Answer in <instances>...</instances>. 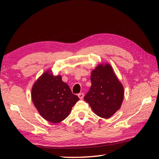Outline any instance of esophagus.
<instances>
[{
	"label": "esophagus",
	"instance_id": "34e87169",
	"mask_svg": "<svg viewBox=\"0 0 159 159\" xmlns=\"http://www.w3.org/2000/svg\"><path fill=\"white\" fill-rule=\"evenodd\" d=\"M78 96L79 97L80 99H83V97H84V93H80L78 94Z\"/></svg>",
	"mask_w": 159,
	"mask_h": 159
}]
</instances>
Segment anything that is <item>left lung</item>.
<instances>
[{"label": "left lung", "instance_id": "8db88e82", "mask_svg": "<svg viewBox=\"0 0 159 159\" xmlns=\"http://www.w3.org/2000/svg\"><path fill=\"white\" fill-rule=\"evenodd\" d=\"M92 86L84 100L97 116L109 118L120 109L124 88L109 64L99 65L91 74Z\"/></svg>", "mask_w": 159, "mask_h": 159}]
</instances>
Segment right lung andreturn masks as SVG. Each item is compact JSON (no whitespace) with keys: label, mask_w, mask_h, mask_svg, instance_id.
Here are the masks:
<instances>
[{"label":"right lung","mask_w":159,"mask_h":159,"mask_svg":"<svg viewBox=\"0 0 159 159\" xmlns=\"http://www.w3.org/2000/svg\"><path fill=\"white\" fill-rule=\"evenodd\" d=\"M33 102L39 114L47 121L59 123L69 116L72 107L79 100L61 76L47 71L33 86Z\"/></svg>","instance_id":"right-lung-1"}]
</instances>
